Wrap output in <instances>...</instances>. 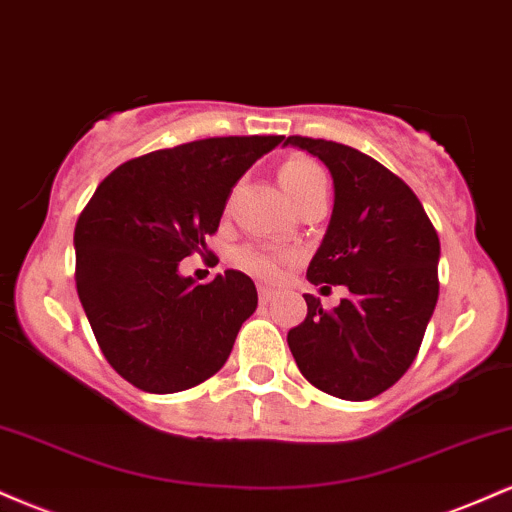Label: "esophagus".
<instances>
[{
  "instance_id": "34e87169",
  "label": "esophagus",
  "mask_w": 512,
  "mask_h": 512,
  "mask_svg": "<svg viewBox=\"0 0 512 512\" xmlns=\"http://www.w3.org/2000/svg\"><path fill=\"white\" fill-rule=\"evenodd\" d=\"M257 293H260V303H262V305L272 303V298L276 296V291L269 289V286H260V289H257Z\"/></svg>"
}]
</instances>
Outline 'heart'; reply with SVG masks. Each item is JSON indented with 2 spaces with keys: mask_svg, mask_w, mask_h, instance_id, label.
Masks as SVG:
<instances>
[{
  "mask_svg": "<svg viewBox=\"0 0 512 512\" xmlns=\"http://www.w3.org/2000/svg\"><path fill=\"white\" fill-rule=\"evenodd\" d=\"M279 182L291 197V202H301L305 195L327 187V175L313 158L308 156H291L281 163L279 168ZM233 264L243 272H248L257 279H276L286 262L291 260V252L274 248V245L264 243H248L240 245L231 255Z\"/></svg>",
  "mask_w": 512,
  "mask_h": 512,
  "instance_id": "1",
  "label": "heart"
}]
</instances>
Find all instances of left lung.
<instances>
[{
    "label": "left lung",
    "mask_w": 512,
    "mask_h": 512,
    "mask_svg": "<svg viewBox=\"0 0 512 512\" xmlns=\"http://www.w3.org/2000/svg\"><path fill=\"white\" fill-rule=\"evenodd\" d=\"M330 168L334 209L308 279L344 284L334 310L303 293L289 349L310 385L349 402L392 387L414 363L438 301L440 240L419 197L383 163L327 139L289 137Z\"/></svg>",
    "instance_id": "8db88e82"
}]
</instances>
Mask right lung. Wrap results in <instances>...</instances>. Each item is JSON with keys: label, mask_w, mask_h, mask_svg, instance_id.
Returning a JSON list of instances; mask_svg holds the SVG:
<instances>
[{"label": "right lung", "mask_w": 512, "mask_h": 512, "mask_svg": "<svg viewBox=\"0 0 512 512\" xmlns=\"http://www.w3.org/2000/svg\"><path fill=\"white\" fill-rule=\"evenodd\" d=\"M284 137H209L117 166L74 228L76 293L105 361L154 395L211 378L255 313L248 274L226 269L209 284L178 274L207 250L233 185Z\"/></svg>", "instance_id": "1"}]
</instances>
